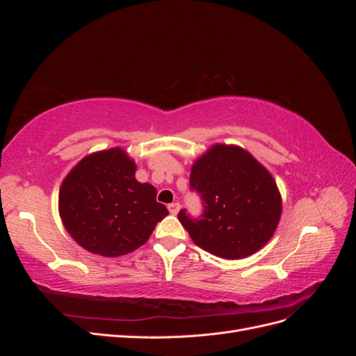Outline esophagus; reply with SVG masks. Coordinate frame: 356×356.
<instances>
[{
  "mask_svg": "<svg viewBox=\"0 0 356 356\" xmlns=\"http://www.w3.org/2000/svg\"><path fill=\"white\" fill-rule=\"evenodd\" d=\"M179 208H181V207H179V203H178V202L168 204V209H169L170 215H177V213H178V211H179Z\"/></svg>",
  "mask_w": 356,
  "mask_h": 356,
  "instance_id": "1",
  "label": "esophagus"
}]
</instances>
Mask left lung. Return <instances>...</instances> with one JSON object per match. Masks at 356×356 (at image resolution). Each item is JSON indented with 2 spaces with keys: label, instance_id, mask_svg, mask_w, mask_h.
<instances>
[{
  "label": "left lung",
  "instance_id": "8db88e82",
  "mask_svg": "<svg viewBox=\"0 0 356 356\" xmlns=\"http://www.w3.org/2000/svg\"><path fill=\"white\" fill-rule=\"evenodd\" d=\"M190 187L204 211L195 220L181 209L178 220L202 250L238 260L272 239L282 215L281 193L270 172L242 147L213 144L193 163Z\"/></svg>",
  "mask_w": 356,
  "mask_h": 356
}]
</instances>
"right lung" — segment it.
Here are the masks:
<instances>
[{
  "label": "right lung",
  "instance_id": "right-lung-1",
  "mask_svg": "<svg viewBox=\"0 0 356 356\" xmlns=\"http://www.w3.org/2000/svg\"><path fill=\"white\" fill-rule=\"evenodd\" d=\"M136 163L114 147L83 157L62 181L63 227L86 251L120 257L144 245L169 213L157 190L135 178Z\"/></svg>",
  "mask_w": 356,
  "mask_h": 356
}]
</instances>
